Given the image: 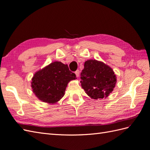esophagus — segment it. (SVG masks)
Here are the masks:
<instances>
[{"mask_svg": "<svg viewBox=\"0 0 150 150\" xmlns=\"http://www.w3.org/2000/svg\"><path fill=\"white\" fill-rule=\"evenodd\" d=\"M75 74H76V77H79V70L76 71H75Z\"/></svg>", "mask_w": 150, "mask_h": 150, "instance_id": "esophagus-1", "label": "esophagus"}]
</instances>
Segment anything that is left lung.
I'll use <instances>...</instances> for the list:
<instances>
[{
	"instance_id": "left-lung-1",
	"label": "left lung",
	"mask_w": 150,
	"mask_h": 150,
	"mask_svg": "<svg viewBox=\"0 0 150 150\" xmlns=\"http://www.w3.org/2000/svg\"><path fill=\"white\" fill-rule=\"evenodd\" d=\"M80 76L82 88L93 99L107 97L116 83L112 69L96 60L86 61Z\"/></svg>"
}]
</instances>
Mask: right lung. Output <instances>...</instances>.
<instances>
[{
  "label": "right lung",
  "mask_w": 150,
  "mask_h": 150,
  "mask_svg": "<svg viewBox=\"0 0 150 150\" xmlns=\"http://www.w3.org/2000/svg\"><path fill=\"white\" fill-rule=\"evenodd\" d=\"M75 79L76 74L69 70L67 65L54 62L35 73L32 87L39 99L53 104L64 97L68 83Z\"/></svg>",
  "instance_id": "obj_1"
}]
</instances>
